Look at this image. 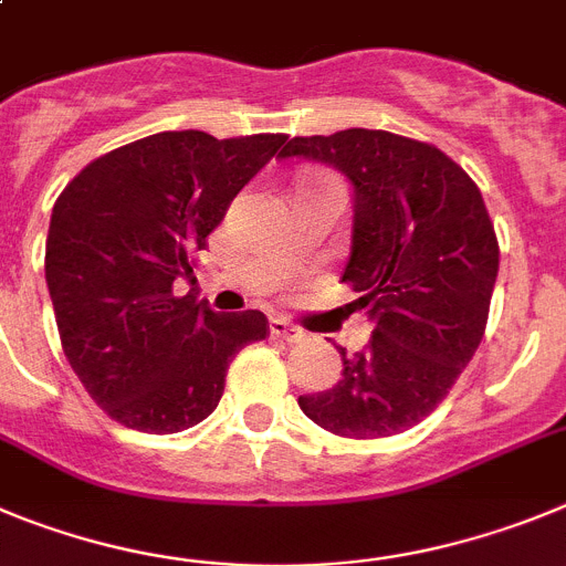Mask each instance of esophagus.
<instances>
[{"label": "esophagus", "instance_id": "34e87169", "mask_svg": "<svg viewBox=\"0 0 566 566\" xmlns=\"http://www.w3.org/2000/svg\"><path fill=\"white\" fill-rule=\"evenodd\" d=\"M271 335H276V338H282V340H290V344H295V340L304 338L302 329L284 318H271Z\"/></svg>", "mask_w": 566, "mask_h": 566}]
</instances>
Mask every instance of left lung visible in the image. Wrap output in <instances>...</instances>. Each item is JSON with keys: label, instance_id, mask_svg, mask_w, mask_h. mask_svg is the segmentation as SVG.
Listing matches in <instances>:
<instances>
[{"label": "left lung", "instance_id": "obj_1", "mask_svg": "<svg viewBox=\"0 0 566 566\" xmlns=\"http://www.w3.org/2000/svg\"><path fill=\"white\" fill-rule=\"evenodd\" d=\"M279 157L324 163L353 186L344 282L371 321L364 349L338 346V384L298 406L338 437L400 434L437 409L485 335L499 273L485 200L440 149L384 129L293 137Z\"/></svg>", "mask_w": 566, "mask_h": 566}]
</instances>
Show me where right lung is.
<instances>
[{
    "instance_id": "obj_1",
    "label": "right lung",
    "mask_w": 566,
    "mask_h": 566,
    "mask_svg": "<svg viewBox=\"0 0 566 566\" xmlns=\"http://www.w3.org/2000/svg\"><path fill=\"white\" fill-rule=\"evenodd\" d=\"M284 140L160 132L93 160L55 200L44 276L61 346L126 429L175 434L202 422L233 355L268 335L259 310L213 313L175 284L195 276L191 256Z\"/></svg>"
}]
</instances>
